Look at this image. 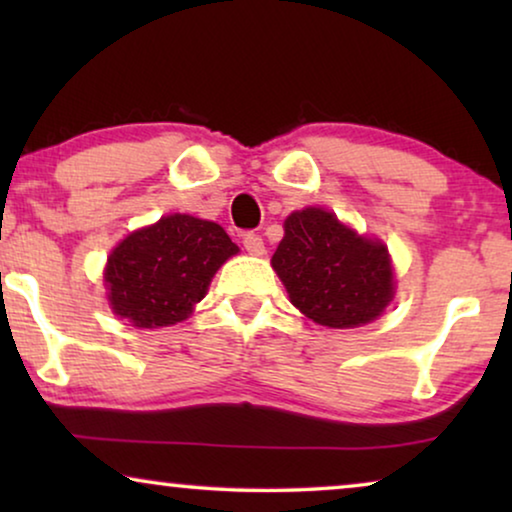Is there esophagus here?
I'll list each match as a JSON object with an SVG mask.
<instances>
[{"mask_svg":"<svg viewBox=\"0 0 512 512\" xmlns=\"http://www.w3.org/2000/svg\"><path fill=\"white\" fill-rule=\"evenodd\" d=\"M242 244L244 249L249 251L251 256H263L265 254V244H263V237L256 235V233H249L242 237Z\"/></svg>","mask_w":512,"mask_h":512,"instance_id":"esophagus-1","label":"esophagus"}]
</instances>
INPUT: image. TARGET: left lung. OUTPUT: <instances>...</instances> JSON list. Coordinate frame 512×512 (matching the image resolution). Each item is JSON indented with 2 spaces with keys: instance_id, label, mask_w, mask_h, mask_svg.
<instances>
[{
  "instance_id": "left-lung-1",
  "label": "left lung",
  "mask_w": 512,
  "mask_h": 512,
  "mask_svg": "<svg viewBox=\"0 0 512 512\" xmlns=\"http://www.w3.org/2000/svg\"><path fill=\"white\" fill-rule=\"evenodd\" d=\"M291 303L331 328H354L380 317L394 296V275L382 242L359 237L335 214L307 207L284 221L272 256Z\"/></svg>"
}]
</instances>
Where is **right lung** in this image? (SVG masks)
<instances>
[{"label": "right lung", "instance_id": "add662e5", "mask_svg": "<svg viewBox=\"0 0 512 512\" xmlns=\"http://www.w3.org/2000/svg\"><path fill=\"white\" fill-rule=\"evenodd\" d=\"M237 251L219 223L165 216L125 237L109 256V303L139 328L177 324L205 298L214 272Z\"/></svg>", "mask_w": 512, "mask_h": 512}]
</instances>
